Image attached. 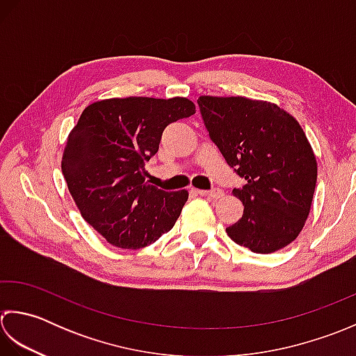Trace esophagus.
<instances>
[{
	"label": "esophagus",
	"instance_id": "34e87169",
	"mask_svg": "<svg viewBox=\"0 0 356 356\" xmlns=\"http://www.w3.org/2000/svg\"><path fill=\"white\" fill-rule=\"evenodd\" d=\"M198 193L201 195V197H206V198H221L224 192L221 191V188H212V191H198Z\"/></svg>",
	"mask_w": 356,
	"mask_h": 356
}]
</instances>
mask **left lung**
Returning <instances> with one entry per match:
<instances>
[{
	"label": "left lung",
	"mask_w": 356,
	"mask_h": 356,
	"mask_svg": "<svg viewBox=\"0 0 356 356\" xmlns=\"http://www.w3.org/2000/svg\"><path fill=\"white\" fill-rule=\"evenodd\" d=\"M198 106L210 140L245 179L234 188L244 213L227 235L255 253L286 248L304 227L316 186V158L298 121L244 97H200Z\"/></svg>",
	"instance_id": "1"
}]
</instances>
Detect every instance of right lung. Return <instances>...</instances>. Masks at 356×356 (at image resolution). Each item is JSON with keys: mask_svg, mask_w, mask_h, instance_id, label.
Listing matches in <instances>:
<instances>
[{"mask_svg": "<svg viewBox=\"0 0 356 356\" xmlns=\"http://www.w3.org/2000/svg\"><path fill=\"white\" fill-rule=\"evenodd\" d=\"M197 112L187 98H111L84 108L69 134L61 169L83 218L107 243L146 248L169 232L188 198L146 181L164 129Z\"/></svg>", "mask_w": 356, "mask_h": 356, "instance_id": "obj_1", "label": "right lung"}]
</instances>
